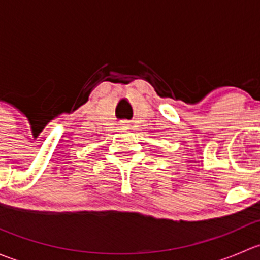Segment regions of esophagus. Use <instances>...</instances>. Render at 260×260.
I'll list each match as a JSON object with an SVG mask.
<instances>
[{
    "mask_svg": "<svg viewBox=\"0 0 260 260\" xmlns=\"http://www.w3.org/2000/svg\"><path fill=\"white\" fill-rule=\"evenodd\" d=\"M119 125H120V127H123V128H127L128 127V123L127 122H122Z\"/></svg>",
    "mask_w": 260,
    "mask_h": 260,
    "instance_id": "34e87169",
    "label": "esophagus"
}]
</instances>
